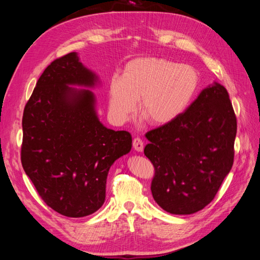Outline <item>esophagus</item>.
<instances>
[{"instance_id":"1","label":"esophagus","mask_w":260,"mask_h":260,"mask_svg":"<svg viewBox=\"0 0 260 260\" xmlns=\"http://www.w3.org/2000/svg\"><path fill=\"white\" fill-rule=\"evenodd\" d=\"M132 146L138 152H142L143 151V141L140 138H135L132 140Z\"/></svg>"}]
</instances>
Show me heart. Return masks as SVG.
Returning <instances> with one entry per match:
<instances>
[{
    "mask_svg": "<svg viewBox=\"0 0 260 260\" xmlns=\"http://www.w3.org/2000/svg\"><path fill=\"white\" fill-rule=\"evenodd\" d=\"M200 82L192 66L166 58L141 57L125 65L121 77L109 82V111L123 122L139 111L155 125L167 124L182 114L191 103Z\"/></svg>",
    "mask_w": 260,
    "mask_h": 260,
    "instance_id": "1",
    "label": "heart"
}]
</instances>
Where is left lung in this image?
I'll use <instances>...</instances> for the list:
<instances>
[{"label":"left lung","instance_id":"1","mask_svg":"<svg viewBox=\"0 0 260 260\" xmlns=\"http://www.w3.org/2000/svg\"><path fill=\"white\" fill-rule=\"evenodd\" d=\"M237 116L223 85L215 83L174 121L146 133L144 154L154 166L155 202L190 215L215 199L234 160Z\"/></svg>","mask_w":260,"mask_h":260}]
</instances>
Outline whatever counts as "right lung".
<instances>
[{"mask_svg":"<svg viewBox=\"0 0 260 260\" xmlns=\"http://www.w3.org/2000/svg\"><path fill=\"white\" fill-rule=\"evenodd\" d=\"M95 81L77 54L68 53L44 69L23 109L22 168L46 205L66 217L102 207L108 170L132 146L128 131L100 122L90 91L68 86Z\"/></svg>","mask_w":260,"mask_h":260,"instance_id":"add662e5","label":"right lung"}]
</instances>
